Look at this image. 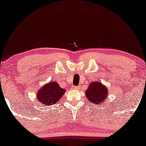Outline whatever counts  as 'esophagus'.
Instances as JSON below:
<instances>
[{
    "label": "esophagus",
    "mask_w": 146,
    "mask_h": 146,
    "mask_svg": "<svg viewBox=\"0 0 146 146\" xmlns=\"http://www.w3.org/2000/svg\"><path fill=\"white\" fill-rule=\"evenodd\" d=\"M80 88V86H74L72 87V89L74 90H79Z\"/></svg>",
    "instance_id": "1"
}]
</instances>
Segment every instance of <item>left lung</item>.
Instances as JSON below:
<instances>
[{
    "label": "left lung",
    "mask_w": 146,
    "mask_h": 146,
    "mask_svg": "<svg viewBox=\"0 0 146 146\" xmlns=\"http://www.w3.org/2000/svg\"><path fill=\"white\" fill-rule=\"evenodd\" d=\"M85 94L89 102L96 104L102 105L105 104L109 94L108 87L98 81L90 84Z\"/></svg>",
    "instance_id": "obj_1"
}]
</instances>
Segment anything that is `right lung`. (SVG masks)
Returning a JSON list of instances; mask_svg holds the SVG:
<instances>
[{
	"label": "right lung",
	"instance_id": "1",
	"mask_svg": "<svg viewBox=\"0 0 146 146\" xmlns=\"http://www.w3.org/2000/svg\"><path fill=\"white\" fill-rule=\"evenodd\" d=\"M66 90L54 81L42 86L37 92L36 99L42 106H51L56 104L62 97Z\"/></svg>",
	"mask_w": 146,
	"mask_h": 146
}]
</instances>
